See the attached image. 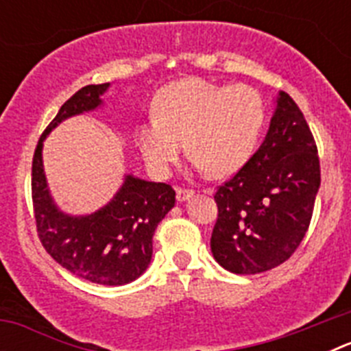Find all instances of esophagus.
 Here are the masks:
<instances>
[{"instance_id": "obj_1", "label": "esophagus", "mask_w": 351, "mask_h": 351, "mask_svg": "<svg viewBox=\"0 0 351 351\" xmlns=\"http://www.w3.org/2000/svg\"><path fill=\"white\" fill-rule=\"evenodd\" d=\"M195 195L193 190H188V188H178V200L179 202H184L188 198H191Z\"/></svg>"}]
</instances>
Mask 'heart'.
<instances>
[{
  "label": "heart",
  "mask_w": 351,
  "mask_h": 351,
  "mask_svg": "<svg viewBox=\"0 0 351 351\" xmlns=\"http://www.w3.org/2000/svg\"><path fill=\"white\" fill-rule=\"evenodd\" d=\"M263 123V100L251 86L188 77L158 91L153 117L137 128V145L156 173L169 172L184 142L197 169L226 178L250 160Z\"/></svg>",
  "instance_id": "b5f03b06"
}]
</instances>
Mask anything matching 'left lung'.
I'll list each match as a JSON object with an SVG mask.
<instances>
[{"instance_id":"8db88e82","label":"left lung","mask_w":351,"mask_h":351,"mask_svg":"<svg viewBox=\"0 0 351 351\" xmlns=\"http://www.w3.org/2000/svg\"><path fill=\"white\" fill-rule=\"evenodd\" d=\"M318 188L315 137L299 105L280 93L263 144L216 188V262L234 274H258L287 262L308 232Z\"/></svg>"}]
</instances>
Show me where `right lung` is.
<instances>
[{"label": "right lung", "instance_id": "right-lung-1", "mask_svg": "<svg viewBox=\"0 0 351 351\" xmlns=\"http://www.w3.org/2000/svg\"><path fill=\"white\" fill-rule=\"evenodd\" d=\"M108 84H91L70 96L42 133L31 167V198L42 246L61 267L91 283L119 287L137 280L153 256L156 226L176 204V191L165 182L128 176L114 200L98 213L71 218L49 197L42 167V142L58 123L101 104Z\"/></svg>", "mask_w": 351, "mask_h": 351}]
</instances>
